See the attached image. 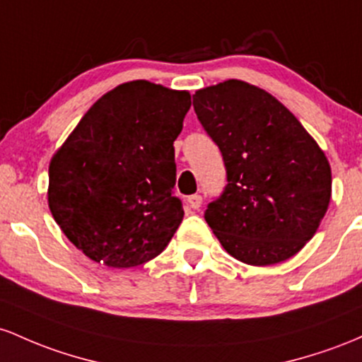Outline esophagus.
Instances as JSON below:
<instances>
[{"label":"esophagus","instance_id":"esophagus-1","mask_svg":"<svg viewBox=\"0 0 362 362\" xmlns=\"http://www.w3.org/2000/svg\"><path fill=\"white\" fill-rule=\"evenodd\" d=\"M202 202H203V198L200 197V194H189V197L186 198V205H188L189 209H193V210L200 209Z\"/></svg>","mask_w":362,"mask_h":362}]
</instances>
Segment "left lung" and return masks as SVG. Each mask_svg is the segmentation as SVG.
Wrapping results in <instances>:
<instances>
[{"instance_id": "1", "label": "left lung", "mask_w": 362, "mask_h": 362, "mask_svg": "<svg viewBox=\"0 0 362 362\" xmlns=\"http://www.w3.org/2000/svg\"><path fill=\"white\" fill-rule=\"evenodd\" d=\"M193 105L227 176L206 206V224L247 265L294 257L330 203L332 170L322 148L286 105L241 80L202 88Z\"/></svg>"}]
</instances>
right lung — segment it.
Returning <instances> with one entry per match:
<instances>
[{
    "label": "right lung",
    "instance_id": "obj_1",
    "mask_svg": "<svg viewBox=\"0 0 362 362\" xmlns=\"http://www.w3.org/2000/svg\"><path fill=\"white\" fill-rule=\"evenodd\" d=\"M188 92L136 80L87 111L49 164V209L88 258L129 269L156 258L180 227L174 140Z\"/></svg>",
    "mask_w": 362,
    "mask_h": 362
}]
</instances>
